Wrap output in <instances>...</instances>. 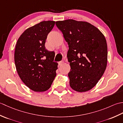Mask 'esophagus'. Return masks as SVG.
<instances>
[{
  "instance_id": "obj_1",
  "label": "esophagus",
  "mask_w": 123,
  "mask_h": 123,
  "mask_svg": "<svg viewBox=\"0 0 123 123\" xmlns=\"http://www.w3.org/2000/svg\"><path fill=\"white\" fill-rule=\"evenodd\" d=\"M64 61H60V62H59V66H61V65H62V64H63L64 63Z\"/></svg>"
}]
</instances>
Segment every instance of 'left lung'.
Wrapping results in <instances>:
<instances>
[{"instance_id": "left-lung-1", "label": "left lung", "mask_w": 123, "mask_h": 123, "mask_svg": "<svg viewBox=\"0 0 123 123\" xmlns=\"http://www.w3.org/2000/svg\"><path fill=\"white\" fill-rule=\"evenodd\" d=\"M55 24L68 44L70 87L78 92L90 90L100 79L107 67L108 52L105 36L86 22L67 19L56 22Z\"/></svg>"}]
</instances>
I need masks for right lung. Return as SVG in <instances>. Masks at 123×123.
<instances>
[{
    "instance_id": "add662e5",
    "label": "right lung",
    "mask_w": 123,
    "mask_h": 123,
    "mask_svg": "<svg viewBox=\"0 0 123 123\" xmlns=\"http://www.w3.org/2000/svg\"><path fill=\"white\" fill-rule=\"evenodd\" d=\"M54 25V21L48 20L27 28L16 45L14 60L18 74L24 84L36 92L48 90L56 75L58 64L53 61L55 53L45 46Z\"/></svg>"
}]
</instances>
